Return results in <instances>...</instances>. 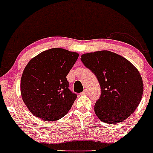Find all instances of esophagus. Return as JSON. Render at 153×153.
<instances>
[{
  "instance_id": "34e87169",
  "label": "esophagus",
  "mask_w": 153,
  "mask_h": 153,
  "mask_svg": "<svg viewBox=\"0 0 153 153\" xmlns=\"http://www.w3.org/2000/svg\"><path fill=\"white\" fill-rule=\"evenodd\" d=\"M87 93H88V92H87V90H86V89H85V90L82 92L81 95H87Z\"/></svg>"
}]
</instances>
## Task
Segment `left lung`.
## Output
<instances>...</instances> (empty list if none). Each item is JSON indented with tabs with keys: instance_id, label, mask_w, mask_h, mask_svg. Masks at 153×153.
<instances>
[{
	"instance_id": "obj_1",
	"label": "left lung",
	"mask_w": 153,
	"mask_h": 153,
	"mask_svg": "<svg viewBox=\"0 0 153 153\" xmlns=\"http://www.w3.org/2000/svg\"><path fill=\"white\" fill-rule=\"evenodd\" d=\"M81 61L95 74L100 85L95 112L101 121L117 123L134 112L143 94V82L140 72L128 60L102 51L82 55Z\"/></svg>"
}]
</instances>
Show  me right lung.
<instances>
[{
    "label": "right lung",
    "instance_id": "1",
    "mask_svg": "<svg viewBox=\"0 0 153 153\" xmlns=\"http://www.w3.org/2000/svg\"><path fill=\"white\" fill-rule=\"evenodd\" d=\"M79 54L62 48H52L32 58L21 79L23 101L36 117L56 121L71 109L77 95L68 88L66 76Z\"/></svg>",
    "mask_w": 153,
    "mask_h": 153
}]
</instances>
